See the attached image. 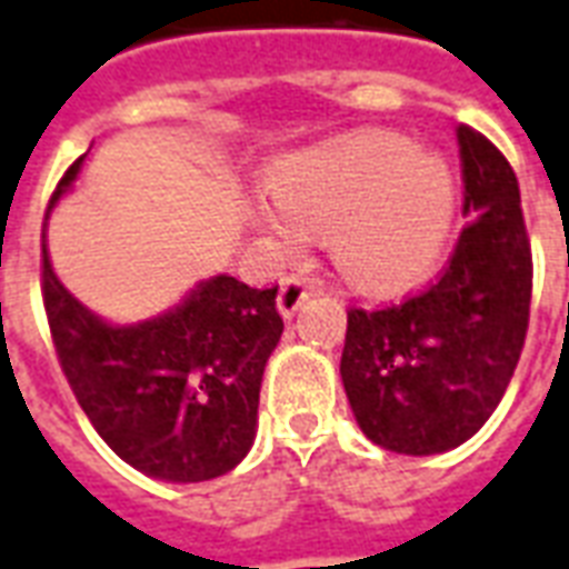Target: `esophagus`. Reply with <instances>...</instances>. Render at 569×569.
I'll return each instance as SVG.
<instances>
[{
  "mask_svg": "<svg viewBox=\"0 0 569 569\" xmlns=\"http://www.w3.org/2000/svg\"><path fill=\"white\" fill-rule=\"evenodd\" d=\"M313 296V289H310V280L301 277V273H289L280 286V296H277V310L283 313L286 319L296 317V310L305 305L307 298Z\"/></svg>",
  "mask_w": 569,
  "mask_h": 569,
  "instance_id": "34e87169",
  "label": "esophagus"
}]
</instances>
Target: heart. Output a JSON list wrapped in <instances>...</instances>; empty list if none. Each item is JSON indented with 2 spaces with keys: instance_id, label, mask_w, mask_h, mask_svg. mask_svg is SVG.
Segmentation results:
<instances>
[{
  "instance_id": "1",
  "label": "heart",
  "mask_w": 569,
  "mask_h": 569,
  "mask_svg": "<svg viewBox=\"0 0 569 569\" xmlns=\"http://www.w3.org/2000/svg\"><path fill=\"white\" fill-rule=\"evenodd\" d=\"M264 231L286 247L331 231V256L365 292L422 280L452 220V174L440 156L395 132L349 134L283 159L271 171Z\"/></svg>"
}]
</instances>
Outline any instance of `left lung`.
<instances>
[{
    "label": "left lung",
    "mask_w": 569,
    "mask_h": 569,
    "mask_svg": "<svg viewBox=\"0 0 569 569\" xmlns=\"http://www.w3.org/2000/svg\"><path fill=\"white\" fill-rule=\"evenodd\" d=\"M470 217L435 283L401 305L349 307L340 377L365 435L403 456H435L477 435L519 365L533 262L516 171L458 126Z\"/></svg>",
    "instance_id": "obj_1"
}]
</instances>
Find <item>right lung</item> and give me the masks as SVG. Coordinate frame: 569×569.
<instances>
[{
    "instance_id": "add662e5",
    "label": "right lung",
    "mask_w": 569,
    "mask_h": 569,
    "mask_svg": "<svg viewBox=\"0 0 569 569\" xmlns=\"http://www.w3.org/2000/svg\"><path fill=\"white\" fill-rule=\"evenodd\" d=\"M81 162L83 156L57 183L48 217ZM41 252L57 359L104 443L126 465L166 482L229 473L250 452L264 365L283 335L277 286L252 289L220 273L162 317L111 326L57 280L48 243Z\"/></svg>"
}]
</instances>
